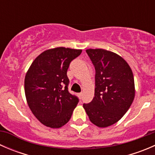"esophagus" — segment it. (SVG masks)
I'll return each instance as SVG.
<instances>
[{
	"label": "esophagus",
	"instance_id": "1",
	"mask_svg": "<svg viewBox=\"0 0 155 155\" xmlns=\"http://www.w3.org/2000/svg\"><path fill=\"white\" fill-rule=\"evenodd\" d=\"M82 95H83V93H79V94H78V96H79V97L80 98V99L82 97Z\"/></svg>",
	"mask_w": 155,
	"mask_h": 155
}]
</instances>
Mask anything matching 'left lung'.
Returning <instances> with one entry per match:
<instances>
[{
	"mask_svg": "<svg viewBox=\"0 0 155 155\" xmlns=\"http://www.w3.org/2000/svg\"><path fill=\"white\" fill-rule=\"evenodd\" d=\"M87 55L95 68L94 97L83 104L90 121L107 127L119 121L135 97L133 72L123 58L102 48H89Z\"/></svg>",
	"mask_w": 155,
	"mask_h": 155,
	"instance_id": "1",
	"label": "left lung"
}]
</instances>
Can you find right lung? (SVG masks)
Returning a JSON list of instances; mask_svg holds the SVG:
<instances>
[{"label": "right lung", "mask_w": 155, "mask_h": 155, "mask_svg": "<svg viewBox=\"0 0 155 155\" xmlns=\"http://www.w3.org/2000/svg\"><path fill=\"white\" fill-rule=\"evenodd\" d=\"M82 49L57 47L37 56L25 78L28 105L45 126L61 127L68 122L79 99L68 91L67 72Z\"/></svg>", "instance_id": "1"}]
</instances>
